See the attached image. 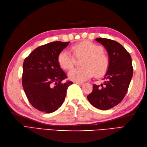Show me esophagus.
<instances>
[{"instance_id": "esophagus-1", "label": "esophagus", "mask_w": 147, "mask_h": 147, "mask_svg": "<svg viewBox=\"0 0 147 147\" xmlns=\"http://www.w3.org/2000/svg\"><path fill=\"white\" fill-rule=\"evenodd\" d=\"M74 83L78 84V85H83V83H82V82H74Z\"/></svg>"}]
</instances>
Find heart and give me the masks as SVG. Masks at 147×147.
<instances>
[{
    "instance_id": "1",
    "label": "heart",
    "mask_w": 147,
    "mask_h": 147,
    "mask_svg": "<svg viewBox=\"0 0 147 147\" xmlns=\"http://www.w3.org/2000/svg\"><path fill=\"white\" fill-rule=\"evenodd\" d=\"M75 57L82 58V67L73 68L69 71L68 77L74 82H83L93 76H102L107 71L109 65V58L104 52V49L95 43L83 41L71 47ZM58 63L64 69L73 66L75 59L67 51H62L57 57Z\"/></svg>"
}]
</instances>
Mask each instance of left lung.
I'll use <instances>...</instances> for the list:
<instances>
[{
    "label": "left lung",
    "mask_w": 147,
    "mask_h": 147,
    "mask_svg": "<svg viewBox=\"0 0 147 147\" xmlns=\"http://www.w3.org/2000/svg\"><path fill=\"white\" fill-rule=\"evenodd\" d=\"M96 40L107 50L109 65L102 83L93 85L87 98L95 107L107 110L119 104L126 94L133 73L131 57L125 48L114 40L104 38Z\"/></svg>",
    "instance_id": "8db88e82"
}]
</instances>
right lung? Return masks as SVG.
Masks as SVG:
<instances>
[{
    "instance_id": "obj_1",
    "label": "right lung",
    "mask_w": 147,
    "mask_h": 147,
    "mask_svg": "<svg viewBox=\"0 0 147 147\" xmlns=\"http://www.w3.org/2000/svg\"><path fill=\"white\" fill-rule=\"evenodd\" d=\"M69 42H53L40 46L23 62L22 85L33 107L45 113L55 111L63 104L72 82L62 83L67 76L57 57Z\"/></svg>"
}]
</instances>
